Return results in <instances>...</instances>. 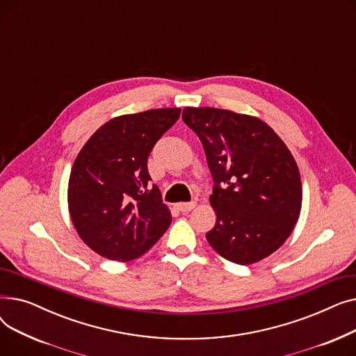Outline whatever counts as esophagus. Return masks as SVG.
Instances as JSON below:
<instances>
[{
	"label": "esophagus",
	"mask_w": 356,
	"mask_h": 356,
	"mask_svg": "<svg viewBox=\"0 0 356 356\" xmlns=\"http://www.w3.org/2000/svg\"><path fill=\"white\" fill-rule=\"evenodd\" d=\"M195 208H196V202H184V203H179V204H177V209H179L180 212H183V213L191 212V211H193Z\"/></svg>",
	"instance_id": "1"
}]
</instances>
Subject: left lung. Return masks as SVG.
Instances as JSON below:
<instances>
[{"instance_id":"1","label":"left lung","mask_w":356,"mask_h":356,"mask_svg":"<svg viewBox=\"0 0 356 356\" xmlns=\"http://www.w3.org/2000/svg\"><path fill=\"white\" fill-rule=\"evenodd\" d=\"M183 121L200 138L215 181L216 215L207 234L231 263L250 266L282 247L302 211V179L290 149L257 117L186 106Z\"/></svg>"}]
</instances>
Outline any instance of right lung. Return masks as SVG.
<instances>
[{
  "mask_svg": "<svg viewBox=\"0 0 356 356\" xmlns=\"http://www.w3.org/2000/svg\"><path fill=\"white\" fill-rule=\"evenodd\" d=\"M180 111L159 108L112 118L74 160L67 184L70 219L81 239L101 257L133 261L170 227V209L157 186L148 183L147 159Z\"/></svg>",
  "mask_w": 356,
  "mask_h": 356,
  "instance_id": "obj_1",
  "label": "right lung"
}]
</instances>
